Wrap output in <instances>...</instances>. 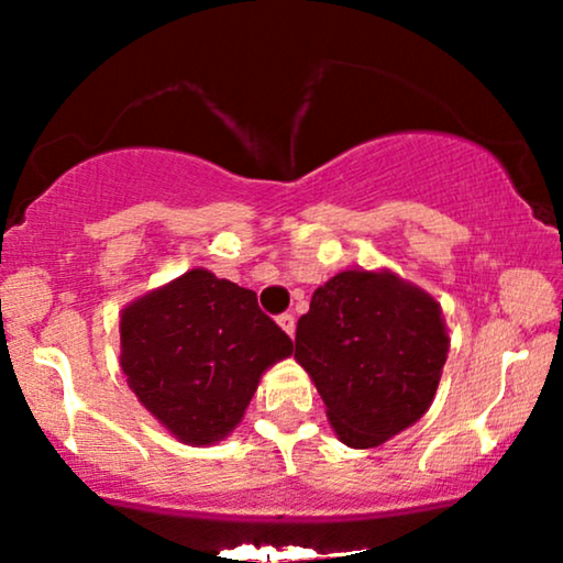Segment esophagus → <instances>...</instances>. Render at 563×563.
Returning a JSON list of instances; mask_svg holds the SVG:
<instances>
[{"label": "esophagus", "instance_id": "esophagus-1", "mask_svg": "<svg viewBox=\"0 0 563 563\" xmlns=\"http://www.w3.org/2000/svg\"><path fill=\"white\" fill-rule=\"evenodd\" d=\"M276 322H279V328L284 330V333H287L289 338H295V330H297V322H295V314H289V312H284V314H279V318H276Z\"/></svg>", "mask_w": 563, "mask_h": 563}]
</instances>
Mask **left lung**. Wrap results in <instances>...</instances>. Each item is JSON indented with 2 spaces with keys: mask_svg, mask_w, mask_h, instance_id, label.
Here are the masks:
<instances>
[{
  "mask_svg": "<svg viewBox=\"0 0 563 563\" xmlns=\"http://www.w3.org/2000/svg\"><path fill=\"white\" fill-rule=\"evenodd\" d=\"M449 328L435 297L389 268H345L314 289L295 358L351 449H376L418 422L441 382Z\"/></svg>",
  "mask_w": 563,
  "mask_h": 563,
  "instance_id": "obj_1",
  "label": "left lung"
}]
</instances>
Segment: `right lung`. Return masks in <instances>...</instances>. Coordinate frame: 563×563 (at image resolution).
<instances>
[{
	"label": "right lung",
	"instance_id": "add662e5",
	"mask_svg": "<svg viewBox=\"0 0 563 563\" xmlns=\"http://www.w3.org/2000/svg\"><path fill=\"white\" fill-rule=\"evenodd\" d=\"M291 341L256 291L189 268L120 312V366L137 402L187 445H212L243 420L261 376Z\"/></svg>",
	"mask_w": 563,
	"mask_h": 563
}]
</instances>
